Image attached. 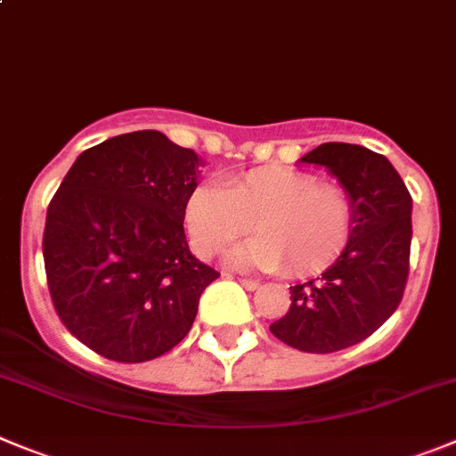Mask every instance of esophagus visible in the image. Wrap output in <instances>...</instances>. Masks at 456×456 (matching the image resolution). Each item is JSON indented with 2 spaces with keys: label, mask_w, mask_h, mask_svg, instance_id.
I'll return each mask as SVG.
<instances>
[{
  "label": "esophagus",
  "mask_w": 456,
  "mask_h": 456,
  "mask_svg": "<svg viewBox=\"0 0 456 456\" xmlns=\"http://www.w3.org/2000/svg\"><path fill=\"white\" fill-rule=\"evenodd\" d=\"M238 281H240L242 288H248V290H256V288L261 286L256 279H248V276H242V279H238Z\"/></svg>",
  "instance_id": "esophagus-1"
}]
</instances>
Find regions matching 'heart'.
<instances>
[{
    "label": "heart",
    "instance_id": "obj_1",
    "mask_svg": "<svg viewBox=\"0 0 456 456\" xmlns=\"http://www.w3.org/2000/svg\"><path fill=\"white\" fill-rule=\"evenodd\" d=\"M186 229L200 256H216L254 227L258 236L233 249V267L314 272L333 263L353 232L351 198L339 186L286 168L249 170L220 184H202L186 202Z\"/></svg>",
    "mask_w": 456,
    "mask_h": 456
}]
</instances>
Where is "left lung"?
I'll return each mask as SVG.
<instances>
[{
	"label": "left lung",
	"mask_w": 456,
	"mask_h": 456,
	"mask_svg": "<svg viewBox=\"0 0 456 456\" xmlns=\"http://www.w3.org/2000/svg\"><path fill=\"white\" fill-rule=\"evenodd\" d=\"M299 161L338 177L353 204V232L333 265L290 288V310L270 330L299 351L335 353L376 333L401 304L410 272L411 195L391 161L364 146L322 143Z\"/></svg>",
	"instance_id": "8db88e82"
}]
</instances>
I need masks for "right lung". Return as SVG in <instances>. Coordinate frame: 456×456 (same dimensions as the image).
I'll use <instances>...</instances> for the list:
<instances>
[{
  "instance_id": "right-lung-1",
  "label": "right lung",
  "mask_w": 456,
  "mask_h": 456,
  "mask_svg": "<svg viewBox=\"0 0 456 456\" xmlns=\"http://www.w3.org/2000/svg\"><path fill=\"white\" fill-rule=\"evenodd\" d=\"M202 157L164 132L137 130L80 152L46 208V283L85 346L148 362L193 326L214 267L191 254L186 202Z\"/></svg>"
}]
</instances>
